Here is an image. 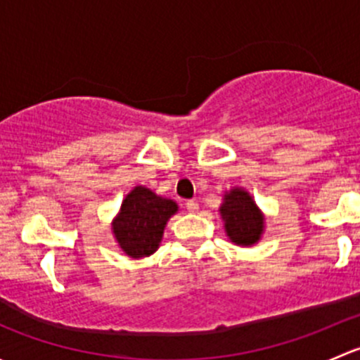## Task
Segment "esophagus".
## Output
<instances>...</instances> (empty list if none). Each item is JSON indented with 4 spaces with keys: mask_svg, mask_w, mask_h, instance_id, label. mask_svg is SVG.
Here are the masks:
<instances>
[{
    "mask_svg": "<svg viewBox=\"0 0 360 360\" xmlns=\"http://www.w3.org/2000/svg\"><path fill=\"white\" fill-rule=\"evenodd\" d=\"M188 212H198V202L197 200H188L186 202Z\"/></svg>",
    "mask_w": 360,
    "mask_h": 360,
    "instance_id": "esophagus-1",
    "label": "esophagus"
}]
</instances>
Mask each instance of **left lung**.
Wrapping results in <instances>:
<instances>
[{"mask_svg":"<svg viewBox=\"0 0 360 360\" xmlns=\"http://www.w3.org/2000/svg\"><path fill=\"white\" fill-rule=\"evenodd\" d=\"M224 231L233 244L254 245L264 231V216L244 188H233L224 193L219 207Z\"/></svg>","mask_w":360,"mask_h":360,"instance_id":"obj_1","label":"left lung"}]
</instances>
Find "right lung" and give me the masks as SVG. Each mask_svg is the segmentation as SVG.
I'll use <instances>...</instances> for the list:
<instances>
[{
  "label": "right lung",
  "mask_w": 360,
  "mask_h": 360,
  "mask_svg": "<svg viewBox=\"0 0 360 360\" xmlns=\"http://www.w3.org/2000/svg\"><path fill=\"white\" fill-rule=\"evenodd\" d=\"M176 212L174 200L160 197L146 186H136L112 219V235L127 256L134 259L151 256L162 242L167 221Z\"/></svg>",
  "instance_id": "right-lung-1"
}]
</instances>
